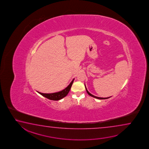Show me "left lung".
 <instances>
[{"label": "left lung", "mask_w": 149, "mask_h": 149, "mask_svg": "<svg viewBox=\"0 0 149 149\" xmlns=\"http://www.w3.org/2000/svg\"><path fill=\"white\" fill-rule=\"evenodd\" d=\"M85 88H86V91L87 92V93L89 95H90V96H92V97H93L94 98H97V99H100V100H104V99H107V98H109V97H105V98H103V97H97V96H94L93 95H92V94H91L88 91V90H87V88H86V84H85Z\"/></svg>", "instance_id": "left-lung-1"}]
</instances>
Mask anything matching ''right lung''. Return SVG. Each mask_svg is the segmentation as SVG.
I'll use <instances>...</instances> for the list:
<instances>
[{
  "label": "right lung",
  "instance_id": "right-lung-1",
  "mask_svg": "<svg viewBox=\"0 0 149 149\" xmlns=\"http://www.w3.org/2000/svg\"><path fill=\"white\" fill-rule=\"evenodd\" d=\"M74 79H73L72 81L71 82V83L69 84V86L66 88L63 89V90L59 91L58 92L53 93H40L38 91L37 92L38 93L40 94V95H42V96L45 97L46 98H48L49 100H53V101L60 100L61 99L63 98L64 97H65L68 94L70 90L72 84L73 83Z\"/></svg>",
  "mask_w": 149,
  "mask_h": 149
}]
</instances>
